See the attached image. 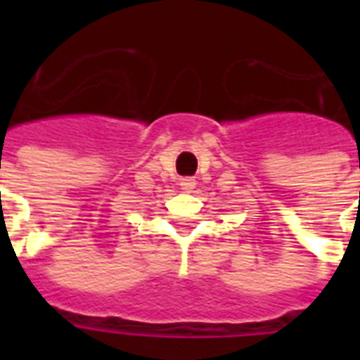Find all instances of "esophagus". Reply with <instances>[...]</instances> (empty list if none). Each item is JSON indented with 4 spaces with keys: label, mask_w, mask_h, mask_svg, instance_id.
Instances as JSON below:
<instances>
[{
    "label": "esophagus",
    "mask_w": 360,
    "mask_h": 360,
    "mask_svg": "<svg viewBox=\"0 0 360 360\" xmlns=\"http://www.w3.org/2000/svg\"><path fill=\"white\" fill-rule=\"evenodd\" d=\"M179 186L183 191L191 192L192 188L196 186V179H194V177H183V179H179Z\"/></svg>",
    "instance_id": "esophagus-1"
}]
</instances>
